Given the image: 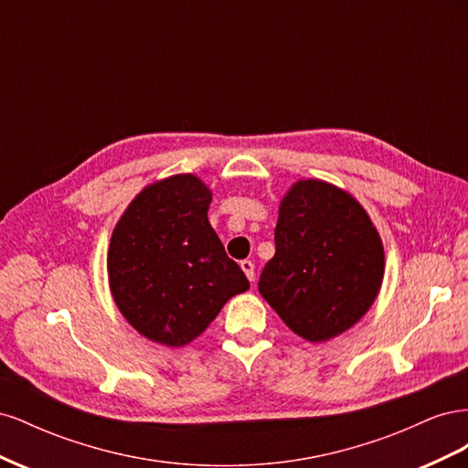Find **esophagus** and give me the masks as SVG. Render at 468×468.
I'll return each mask as SVG.
<instances>
[{"mask_svg":"<svg viewBox=\"0 0 468 468\" xmlns=\"http://www.w3.org/2000/svg\"><path fill=\"white\" fill-rule=\"evenodd\" d=\"M239 267L244 269V273H246V277H248L250 281H256V265H253L250 260L239 261Z\"/></svg>","mask_w":468,"mask_h":468,"instance_id":"1","label":"esophagus"}]
</instances>
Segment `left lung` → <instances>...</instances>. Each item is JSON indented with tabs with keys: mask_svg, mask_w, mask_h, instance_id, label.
I'll list each match as a JSON object with an SVG mask.
<instances>
[{
	"mask_svg": "<svg viewBox=\"0 0 468 468\" xmlns=\"http://www.w3.org/2000/svg\"><path fill=\"white\" fill-rule=\"evenodd\" d=\"M382 273L385 251L363 207L330 183H294L258 285L281 320L308 342H325L369 310Z\"/></svg>",
	"mask_w": 468,
	"mask_h": 468,
	"instance_id": "1",
	"label": "left lung"
}]
</instances>
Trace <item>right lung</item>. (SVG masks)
<instances>
[{
    "mask_svg": "<svg viewBox=\"0 0 468 468\" xmlns=\"http://www.w3.org/2000/svg\"><path fill=\"white\" fill-rule=\"evenodd\" d=\"M210 199L201 179L174 176L140 193L112 230V299L152 342L189 344L230 296L250 289L208 222Z\"/></svg>",
    "mask_w": 468,
    "mask_h": 468,
    "instance_id": "1",
    "label": "right lung"
}]
</instances>
